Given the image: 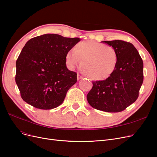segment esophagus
<instances>
[{"label": "esophagus", "instance_id": "34e87169", "mask_svg": "<svg viewBox=\"0 0 157 157\" xmlns=\"http://www.w3.org/2000/svg\"><path fill=\"white\" fill-rule=\"evenodd\" d=\"M82 78V77L80 74H77V80H80Z\"/></svg>", "mask_w": 157, "mask_h": 157}]
</instances>
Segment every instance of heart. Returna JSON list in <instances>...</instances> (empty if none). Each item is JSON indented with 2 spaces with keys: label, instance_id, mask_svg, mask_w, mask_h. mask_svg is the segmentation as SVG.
<instances>
[{
  "label": "heart",
  "instance_id": "obj_1",
  "mask_svg": "<svg viewBox=\"0 0 157 157\" xmlns=\"http://www.w3.org/2000/svg\"><path fill=\"white\" fill-rule=\"evenodd\" d=\"M67 67L73 70L82 59V69L92 79L103 80L110 77L117 64L118 56L113 47L94 41H83L65 54Z\"/></svg>",
  "mask_w": 157,
  "mask_h": 157
}]
</instances>
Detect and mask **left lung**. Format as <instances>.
Wrapping results in <instances>:
<instances>
[{
	"label": "left lung",
	"mask_w": 157,
	"mask_h": 157,
	"mask_svg": "<svg viewBox=\"0 0 157 157\" xmlns=\"http://www.w3.org/2000/svg\"><path fill=\"white\" fill-rule=\"evenodd\" d=\"M117 53L116 68L104 80L92 82L87 100L93 108L109 113L121 112L136 101L144 80V63L130 42L120 40L102 41Z\"/></svg>",
	"instance_id": "left-lung-1"
}]
</instances>
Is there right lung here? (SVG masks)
Wrapping results in <instances>:
<instances>
[{
  "label": "right lung",
  "instance_id": "1",
  "mask_svg": "<svg viewBox=\"0 0 157 157\" xmlns=\"http://www.w3.org/2000/svg\"><path fill=\"white\" fill-rule=\"evenodd\" d=\"M80 40L45 34L26 42L16 64V82L23 101L45 110L63 103L77 80V73L66 66L65 54Z\"/></svg>",
  "mask_w": 157,
  "mask_h": 157
}]
</instances>
